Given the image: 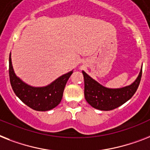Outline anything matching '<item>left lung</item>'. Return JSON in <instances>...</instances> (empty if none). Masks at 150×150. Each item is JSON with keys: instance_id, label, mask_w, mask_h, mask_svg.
<instances>
[{"instance_id": "8db88e82", "label": "left lung", "mask_w": 150, "mask_h": 150, "mask_svg": "<svg viewBox=\"0 0 150 150\" xmlns=\"http://www.w3.org/2000/svg\"><path fill=\"white\" fill-rule=\"evenodd\" d=\"M85 81V98L87 103L95 109L109 111L118 108L132 98L142 77V69L135 81L131 85L120 88L105 87L82 71Z\"/></svg>"}]
</instances>
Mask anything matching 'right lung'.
<instances>
[{
    "label": "right lung",
    "instance_id": "right-lung-1",
    "mask_svg": "<svg viewBox=\"0 0 150 150\" xmlns=\"http://www.w3.org/2000/svg\"><path fill=\"white\" fill-rule=\"evenodd\" d=\"M73 71L62 75L44 87H33L15 75L9 57V76L12 89L15 95L28 106L36 111H48L54 109L62 101L64 87Z\"/></svg>",
    "mask_w": 150,
    "mask_h": 150
}]
</instances>
